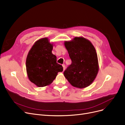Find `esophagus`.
<instances>
[{
    "label": "esophagus",
    "mask_w": 125,
    "mask_h": 125,
    "mask_svg": "<svg viewBox=\"0 0 125 125\" xmlns=\"http://www.w3.org/2000/svg\"><path fill=\"white\" fill-rule=\"evenodd\" d=\"M62 67H63V70L64 71L65 70V65L64 64H62Z\"/></svg>",
    "instance_id": "34e87169"
}]
</instances>
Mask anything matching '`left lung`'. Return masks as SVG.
<instances>
[{
	"mask_svg": "<svg viewBox=\"0 0 125 125\" xmlns=\"http://www.w3.org/2000/svg\"><path fill=\"white\" fill-rule=\"evenodd\" d=\"M72 63L63 75L73 86L83 88L89 86L98 72L97 55L92 43L83 37H75L72 41H65Z\"/></svg>",
	"mask_w": 125,
	"mask_h": 125,
	"instance_id": "8db88e82",
	"label": "left lung"
}]
</instances>
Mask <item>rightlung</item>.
<instances>
[{
    "label": "right lung",
    "instance_id": "add662e5",
    "mask_svg": "<svg viewBox=\"0 0 125 125\" xmlns=\"http://www.w3.org/2000/svg\"><path fill=\"white\" fill-rule=\"evenodd\" d=\"M52 44L47 38L36 41L29 51L26 60V70L30 81L40 87L50 84L57 73L62 72V66L56 62L52 53Z\"/></svg>",
    "mask_w": 125,
    "mask_h": 125
}]
</instances>
